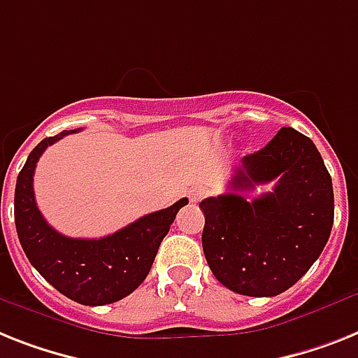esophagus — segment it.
I'll return each instance as SVG.
<instances>
[{
    "mask_svg": "<svg viewBox=\"0 0 358 358\" xmlns=\"http://www.w3.org/2000/svg\"><path fill=\"white\" fill-rule=\"evenodd\" d=\"M206 194H208V192H206L205 188H190L188 194H186V197H188L190 203H199L201 199H205Z\"/></svg>",
    "mask_w": 358,
    "mask_h": 358,
    "instance_id": "1",
    "label": "esophagus"
}]
</instances>
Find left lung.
I'll return each mask as SVG.
<instances>
[{"mask_svg": "<svg viewBox=\"0 0 358 358\" xmlns=\"http://www.w3.org/2000/svg\"><path fill=\"white\" fill-rule=\"evenodd\" d=\"M276 180L249 201L243 192ZM232 192L199 203L203 250L212 274L245 296H276L311 268L331 234V176L313 141L282 128L259 152L245 155Z\"/></svg>", "mask_w": 358, "mask_h": 358, "instance_id": "1", "label": "left lung"}]
</instances>
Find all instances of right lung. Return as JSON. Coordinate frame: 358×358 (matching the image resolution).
<instances>
[{
	"mask_svg": "<svg viewBox=\"0 0 358 358\" xmlns=\"http://www.w3.org/2000/svg\"><path fill=\"white\" fill-rule=\"evenodd\" d=\"M76 131L69 129L43 138L29 153L16 181L14 221L23 252L56 291L82 306H104L119 302L144 282L159 245L188 199L182 197L164 210L144 215L106 238H67L56 232L38 210L32 177L47 146Z\"/></svg>",
	"mask_w": 358,
	"mask_h": 358,
	"instance_id": "1",
	"label": "right lung"
}]
</instances>
